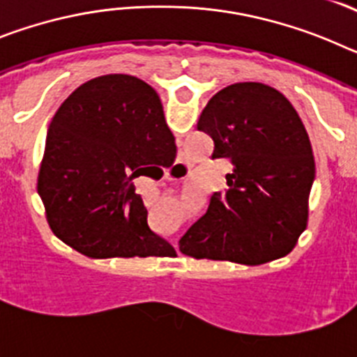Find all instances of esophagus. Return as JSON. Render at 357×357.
<instances>
[{
	"mask_svg": "<svg viewBox=\"0 0 357 357\" xmlns=\"http://www.w3.org/2000/svg\"><path fill=\"white\" fill-rule=\"evenodd\" d=\"M173 168H175V169H184L185 166H184V162H176L175 166H173Z\"/></svg>",
	"mask_w": 357,
	"mask_h": 357,
	"instance_id": "esophagus-1",
	"label": "esophagus"
}]
</instances>
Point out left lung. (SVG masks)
<instances>
[{"label": "left lung", "instance_id": "obj_1", "mask_svg": "<svg viewBox=\"0 0 357 357\" xmlns=\"http://www.w3.org/2000/svg\"><path fill=\"white\" fill-rule=\"evenodd\" d=\"M198 130L213 137V159H227V188L178 241L197 259L263 264L295 248L307 227L314 157L288 98L259 82L214 94Z\"/></svg>", "mask_w": 357, "mask_h": 357}]
</instances>
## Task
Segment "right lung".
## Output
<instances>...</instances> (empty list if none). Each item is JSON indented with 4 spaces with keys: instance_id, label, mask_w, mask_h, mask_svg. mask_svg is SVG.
<instances>
[{
    "instance_id": "right-lung-1",
    "label": "right lung",
    "mask_w": 357,
    "mask_h": 357,
    "mask_svg": "<svg viewBox=\"0 0 357 357\" xmlns=\"http://www.w3.org/2000/svg\"><path fill=\"white\" fill-rule=\"evenodd\" d=\"M169 150L175 137L146 82L105 75L80 85L50 125L37 181L55 236L96 259L172 254L132 185Z\"/></svg>"
}]
</instances>
